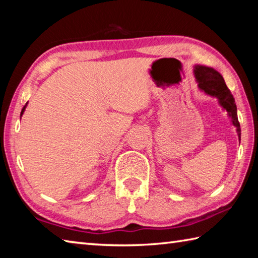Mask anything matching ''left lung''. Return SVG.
Segmentation results:
<instances>
[{
    "label": "left lung",
    "instance_id": "obj_1",
    "mask_svg": "<svg viewBox=\"0 0 258 258\" xmlns=\"http://www.w3.org/2000/svg\"><path fill=\"white\" fill-rule=\"evenodd\" d=\"M196 78L198 81V86L200 90H203L207 94L212 97H216L220 100V103L223 106L226 111L229 112V116L232 118L233 125L237 127V132L239 139L241 137V130H240V124L237 115V106H235V100L232 93L226 86L223 77L215 69L197 66L195 69Z\"/></svg>",
    "mask_w": 258,
    "mask_h": 258
}]
</instances>
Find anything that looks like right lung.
Wrapping results in <instances>:
<instances>
[{"label": "right lung", "mask_w": 258, "mask_h": 258, "mask_svg": "<svg viewBox=\"0 0 258 258\" xmlns=\"http://www.w3.org/2000/svg\"><path fill=\"white\" fill-rule=\"evenodd\" d=\"M24 110H25V107H24V109H23V111H21V115H23V112H24Z\"/></svg>", "instance_id": "1"}]
</instances>
